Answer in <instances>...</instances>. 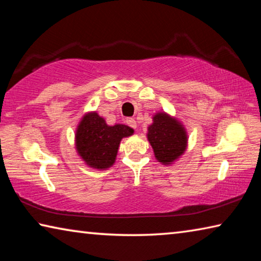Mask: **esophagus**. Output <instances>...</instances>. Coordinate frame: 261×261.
Masks as SVG:
<instances>
[{
	"label": "esophagus",
	"mask_w": 261,
	"mask_h": 261,
	"mask_svg": "<svg viewBox=\"0 0 261 261\" xmlns=\"http://www.w3.org/2000/svg\"><path fill=\"white\" fill-rule=\"evenodd\" d=\"M126 123H127V125L132 127V129H137V122L135 118H127Z\"/></svg>",
	"instance_id": "obj_1"
}]
</instances>
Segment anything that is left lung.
<instances>
[{"instance_id": "1", "label": "left lung", "mask_w": 261, "mask_h": 261, "mask_svg": "<svg viewBox=\"0 0 261 261\" xmlns=\"http://www.w3.org/2000/svg\"><path fill=\"white\" fill-rule=\"evenodd\" d=\"M147 139L156 160L171 165L182 155L188 146V135L182 123L167 113H156L148 126Z\"/></svg>"}]
</instances>
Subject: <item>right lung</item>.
<instances>
[{"mask_svg": "<svg viewBox=\"0 0 261 261\" xmlns=\"http://www.w3.org/2000/svg\"><path fill=\"white\" fill-rule=\"evenodd\" d=\"M131 135L134 129L130 126L108 125L96 112L87 113L76 130L77 153L88 167L107 169L116 160L121 140Z\"/></svg>", "mask_w": 261, "mask_h": 261, "instance_id": "obj_1", "label": "right lung"}]
</instances>
